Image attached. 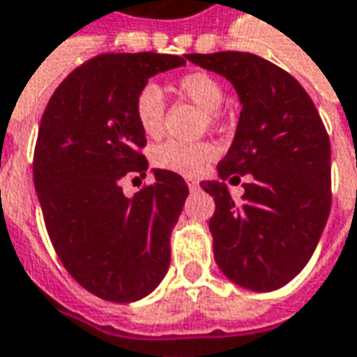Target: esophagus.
Listing matches in <instances>:
<instances>
[{
	"label": "esophagus",
	"mask_w": 357,
	"mask_h": 357,
	"mask_svg": "<svg viewBox=\"0 0 357 357\" xmlns=\"http://www.w3.org/2000/svg\"><path fill=\"white\" fill-rule=\"evenodd\" d=\"M185 183L191 191H197V189H199V179L197 178H185Z\"/></svg>",
	"instance_id": "esophagus-1"
}]
</instances>
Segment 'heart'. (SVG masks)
<instances>
[{
	"instance_id": "obj_1",
	"label": "heart",
	"mask_w": 357,
	"mask_h": 357,
	"mask_svg": "<svg viewBox=\"0 0 357 357\" xmlns=\"http://www.w3.org/2000/svg\"><path fill=\"white\" fill-rule=\"evenodd\" d=\"M179 94L191 100L197 108L216 118V112L224 102V89L213 75L193 71L178 81ZM164 96L156 84H144L135 98V118L139 127L149 137L160 135L164 126ZM218 149L213 143H187V141H166L154 151V162L162 170L176 172L181 176H199L216 158Z\"/></svg>"
}]
</instances>
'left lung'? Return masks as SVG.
<instances>
[{"instance_id": "8db88e82", "label": "left lung", "mask_w": 357, "mask_h": 357, "mask_svg": "<svg viewBox=\"0 0 357 357\" xmlns=\"http://www.w3.org/2000/svg\"><path fill=\"white\" fill-rule=\"evenodd\" d=\"M187 59L228 79L239 112L218 179L201 187L214 199L208 222L214 261L231 282L253 291L282 288L317 248L331 213V141L315 104L290 73L255 54L216 52ZM249 175L244 195L224 178Z\"/></svg>"}]
</instances>
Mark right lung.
I'll use <instances>...</instances> for the list:
<instances>
[{
	"label": "right lung",
	"mask_w": 357,
	"mask_h": 357,
	"mask_svg": "<svg viewBox=\"0 0 357 357\" xmlns=\"http://www.w3.org/2000/svg\"><path fill=\"white\" fill-rule=\"evenodd\" d=\"M185 61L153 52L92 57L57 86L40 121L34 187L46 230L67 273L102 300H141L168 273L189 187L179 174L153 170V185L129 199L119 181L149 170L137 94Z\"/></svg>",
	"instance_id": "add662e5"
}]
</instances>
